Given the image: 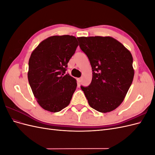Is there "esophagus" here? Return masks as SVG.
I'll list each match as a JSON object with an SVG mask.
<instances>
[{
    "label": "esophagus",
    "mask_w": 155,
    "mask_h": 155,
    "mask_svg": "<svg viewBox=\"0 0 155 155\" xmlns=\"http://www.w3.org/2000/svg\"><path fill=\"white\" fill-rule=\"evenodd\" d=\"M81 80H82L81 78H78V81L79 83H81Z\"/></svg>",
    "instance_id": "esophagus-1"
}]
</instances>
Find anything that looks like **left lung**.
I'll use <instances>...</instances> for the list:
<instances>
[{"instance_id": "left-lung-1", "label": "left lung", "mask_w": 155, "mask_h": 155, "mask_svg": "<svg viewBox=\"0 0 155 155\" xmlns=\"http://www.w3.org/2000/svg\"><path fill=\"white\" fill-rule=\"evenodd\" d=\"M77 39L92 70L90 85L81 86L89 105L103 113L116 109L123 102L133 80L132 54L111 37Z\"/></svg>"}]
</instances>
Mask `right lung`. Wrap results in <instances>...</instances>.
<instances>
[{
    "label": "right lung",
    "mask_w": 155,
    "mask_h": 155,
    "mask_svg": "<svg viewBox=\"0 0 155 155\" xmlns=\"http://www.w3.org/2000/svg\"><path fill=\"white\" fill-rule=\"evenodd\" d=\"M78 45L74 36L54 35L32 51L28 79L37 101L45 110L57 112L69 105L77 83L65 72Z\"/></svg>",
    "instance_id": "right-lung-1"
}]
</instances>
